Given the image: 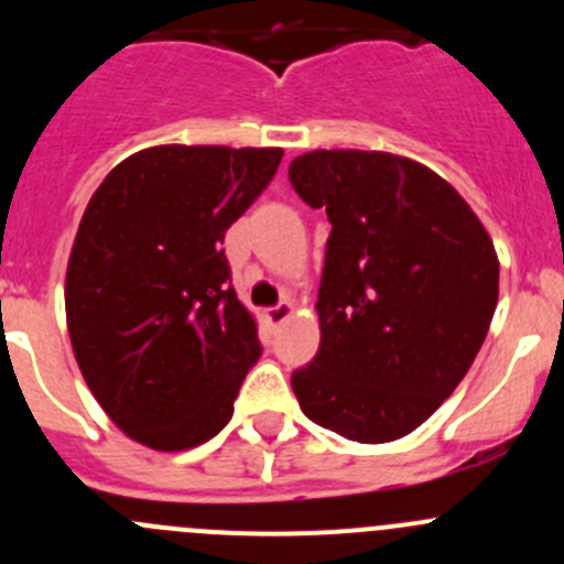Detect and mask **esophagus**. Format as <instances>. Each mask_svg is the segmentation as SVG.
<instances>
[{
	"label": "esophagus",
	"instance_id": "esophagus-1",
	"mask_svg": "<svg viewBox=\"0 0 564 564\" xmlns=\"http://www.w3.org/2000/svg\"><path fill=\"white\" fill-rule=\"evenodd\" d=\"M292 314H294V305L283 300V303H278L275 308H267V311H264V318H267V322H270V324H283Z\"/></svg>",
	"mask_w": 564,
	"mask_h": 564
}]
</instances>
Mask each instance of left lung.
Here are the masks:
<instances>
[{
    "mask_svg": "<svg viewBox=\"0 0 564 564\" xmlns=\"http://www.w3.org/2000/svg\"><path fill=\"white\" fill-rule=\"evenodd\" d=\"M289 182L329 220L322 340L292 373L300 409L351 442L423 425L475 362L499 297V261L440 174L390 152L316 150Z\"/></svg>",
    "mask_w": 564,
    "mask_h": 564,
    "instance_id": "obj_1",
    "label": "left lung"
}]
</instances>
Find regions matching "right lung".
<instances>
[{"label": "right lung", "instance_id": "obj_1", "mask_svg": "<svg viewBox=\"0 0 564 564\" xmlns=\"http://www.w3.org/2000/svg\"><path fill=\"white\" fill-rule=\"evenodd\" d=\"M275 147H150L84 209L65 278L73 355L104 412L152 451L213 440L261 357L226 229L278 172Z\"/></svg>", "mask_w": 564, "mask_h": 564}]
</instances>
